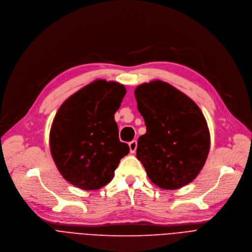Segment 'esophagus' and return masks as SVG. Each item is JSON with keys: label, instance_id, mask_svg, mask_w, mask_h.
<instances>
[{"label": "esophagus", "instance_id": "1", "mask_svg": "<svg viewBox=\"0 0 252 252\" xmlns=\"http://www.w3.org/2000/svg\"><path fill=\"white\" fill-rule=\"evenodd\" d=\"M129 148H130V152L131 153H135L136 149H137V141L133 140L129 143Z\"/></svg>", "mask_w": 252, "mask_h": 252}]
</instances>
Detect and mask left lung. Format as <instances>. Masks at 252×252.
<instances>
[{
    "label": "left lung",
    "mask_w": 252,
    "mask_h": 252,
    "mask_svg": "<svg viewBox=\"0 0 252 252\" xmlns=\"http://www.w3.org/2000/svg\"><path fill=\"white\" fill-rule=\"evenodd\" d=\"M135 97L147 128L138 139L136 154L149 179L164 189L189 184L210 151L204 114L189 97L161 80L139 85Z\"/></svg>",
    "instance_id": "1"
}]
</instances>
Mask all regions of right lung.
<instances>
[{
	"mask_svg": "<svg viewBox=\"0 0 252 252\" xmlns=\"http://www.w3.org/2000/svg\"><path fill=\"white\" fill-rule=\"evenodd\" d=\"M126 94L123 84L98 79L62 104L49 133V148L62 176L93 190L114 177L129 146L120 142L114 114Z\"/></svg>",
	"mask_w": 252,
	"mask_h": 252,
	"instance_id": "add662e5",
	"label": "right lung"
}]
</instances>
